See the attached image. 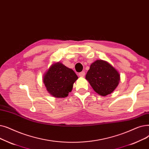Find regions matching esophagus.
<instances>
[{
	"instance_id": "obj_1",
	"label": "esophagus",
	"mask_w": 149,
	"mask_h": 149,
	"mask_svg": "<svg viewBox=\"0 0 149 149\" xmlns=\"http://www.w3.org/2000/svg\"><path fill=\"white\" fill-rule=\"evenodd\" d=\"M85 74H86V73H85L84 72H81V73H79V76L80 77H84V76H85Z\"/></svg>"
}]
</instances>
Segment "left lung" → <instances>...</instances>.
I'll return each mask as SVG.
<instances>
[{
    "mask_svg": "<svg viewBox=\"0 0 149 149\" xmlns=\"http://www.w3.org/2000/svg\"><path fill=\"white\" fill-rule=\"evenodd\" d=\"M86 79L97 94L106 96L118 87L120 74L108 62L96 60L90 65Z\"/></svg>",
    "mask_w": 149,
    "mask_h": 149,
    "instance_id": "8db88e82",
    "label": "left lung"
}]
</instances>
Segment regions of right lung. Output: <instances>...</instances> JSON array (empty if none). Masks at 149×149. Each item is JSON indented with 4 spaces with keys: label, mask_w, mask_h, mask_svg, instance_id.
<instances>
[{
    "label": "right lung",
    "mask_w": 149,
    "mask_h": 149,
    "mask_svg": "<svg viewBox=\"0 0 149 149\" xmlns=\"http://www.w3.org/2000/svg\"><path fill=\"white\" fill-rule=\"evenodd\" d=\"M77 79L78 77L72 69L60 62L53 63L43 76V82L48 93L58 98L68 96Z\"/></svg>",
    "instance_id": "add662e5"
}]
</instances>
